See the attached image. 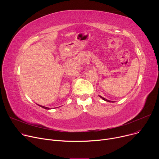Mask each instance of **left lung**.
Listing matches in <instances>:
<instances>
[{
    "instance_id": "8db88e82",
    "label": "left lung",
    "mask_w": 159,
    "mask_h": 159,
    "mask_svg": "<svg viewBox=\"0 0 159 159\" xmlns=\"http://www.w3.org/2000/svg\"><path fill=\"white\" fill-rule=\"evenodd\" d=\"M100 97H101V98H102L103 100H104V101H107V102H111V101H109V100H107V99H106L105 98H104V97H101V96H99ZM112 102H113V101H112Z\"/></svg>"
}]
</instances>
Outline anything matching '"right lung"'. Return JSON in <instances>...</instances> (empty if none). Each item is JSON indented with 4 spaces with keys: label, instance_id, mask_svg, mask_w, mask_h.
Masks as SVG:
<instances>
[{
    "label": "right lung",
    "instance_id": "obj_1",
    "mask_svg": "<svg viewBox=\"0 0 159 159\" xmlns=\"http://www.w3.org/2000/svg\"><path fill=\"white\" fill-rule=\"evenodd\" d=\"M39 106H40V107H42L44 108V109H46V110H49V109H50V108L47 107H45V106H40V105H39Z\"/></svg>",
    "mask_w": 159,
    "mask_h": 159
}]
</instances>
